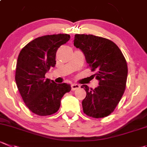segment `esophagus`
<instances>
[{
  "label": "esophagus",
  "mask_w": 147,
  "mask_h": 147,
  "mask_svg": "<svg viewBox=\"0 0 147 147\" xmlns=\"http://www.w3.org/2000/svg\"><path fill=\"white\" fill-rule=\"evenodd\" d=\"M79 87H80V86H79V84H73L71 85V90L74 91V90H76V89H79Z\"/></svg>",
  "instance_id": "esophagus-1"
}]
</instances>
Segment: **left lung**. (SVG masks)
Segmentation results:
<instances>
[{
	"instance_id": "left-lung-1",
	"label": "left lung",
	"mask_w": 147,
	"mask_h": 147,
	"mask_svg": "<svg viewBox=\"0 0 147 147\" xmlns=\"http://www.w3.org/2000/svg\"><path fill=\"white\" fill-rule=\"evenodd\" d=\"M74 45L83 52L99 81L94 89L82 86L86 92L82 101L84 113L94 118L108 116L119 103L126 85L128 66L122 52L111 40L92 34H76Z\"/></svg>"
}]
</instances>
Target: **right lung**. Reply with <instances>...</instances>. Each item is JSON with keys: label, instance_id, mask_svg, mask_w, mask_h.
I'll list each match as a JSON object with an SVG mask.
<instances>
[{"label": "right lung", "instance_id": "obj_1", "mask_svg": "<svg viewBox=\"0 0 147 147\" xmlns=\"http://www.w3.org/2000/svg\"><path fill=\"white\" fill-rule=\"evenodd\" d=\"M67 34L37 37L21 50L16 68V85L26 107L40 116L56 113L61 100L71 91V85L45 79L46 73L56 64L58 49L70 40Z\"/></svg>", "mask_w": 147, "mask_h": 147}]
</instances>
